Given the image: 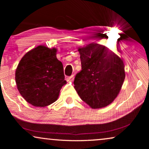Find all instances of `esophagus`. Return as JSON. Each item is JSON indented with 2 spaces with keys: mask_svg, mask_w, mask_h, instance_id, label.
Returning <instances> with one entry per match:
<instances>
[{
  "mask_svg": "<svg viewBox=\"0 0 149 149\" xmlns=\"http://www.w3.org/2000/svg\"><path fill=\"white\" fill-rule=\"evenodd\" d=\"M67 80L69 81V82H73V76L68 77V78H67Z\"/></svg>",
  "mask_w": 149,
  "mask_h": 149,
  "instance_id": "obj_1",
  "label": "esophagus"
}]
</instances>
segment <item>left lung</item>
I'll list each match as a JSON object with an SVG mask.
<instances>
[{
    "label": "left lung",
    "mask_w": 149,
    "mask_h": 149,
    "mask_svg": "<svg viewBox=\"0 0 149 149\" xmlns=\"http://www.w3.org/2000/svg\"><path fill=\"white\" fill-rule=\"evenodd\" d=\"M82 70L77 73L74 88L91 108L106 107L113 102L123 84V61L110 49L99 43L78 47Z\"/></svg>",
    "instance_id": "8db88e82"
}]
</instances>
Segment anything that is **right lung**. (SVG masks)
Instances as JSON below:
<instances>
[{"label":"right lung","mask_w":149,"mask_h":149,"mask_svg":"<svg viewBox=\"0 0 149 149\" xmlns=\"http://www.w3.org/2000/svg\"><path fill=\"white\" fill-rule=\"evenodd\" d=\"M57 49L39 45L26 53L15 70L19 93L30 104L45 107L56 102L66 84L62 63L56 58Z\"/></svg>","instance_id":"right-lung-1"}]
</instances>
